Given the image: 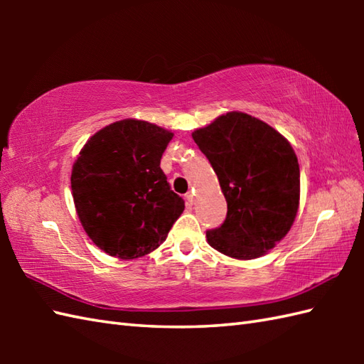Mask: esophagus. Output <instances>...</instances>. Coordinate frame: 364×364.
I'll return each mask as SVG.
<instances>
[{
    "label": "esophagus",
    "mask_w": 364,
    "mask_h": 364,
    "mask_svg": "<svg viewBox=\"0 0 364 364\" xmlns=\"http://www.w3.org/2000/svg\"><path fill=\"white\" fill-rule=\"evenodd\" d=\"M186 202H188V205H194V202H196L194 192H188V194H186Z\"/></svg>",
    "instance_id": "obj_1"
}]
</instances>
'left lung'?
<instances>
[{
    "label": "left lung",
    "mask_w": 364,
    "mask_h": 364,
    "mask_svg": "<svg viewBox=\"0 0 364 364\" xmlns=\"http://www.w3.org/2000/svg\"><path fill=\"white\" fill-rule=\"evenodd\" d=\"M227 200V218L208 230L213 249L259 258L288 235L299 210L300 170L291 144L262 120L227 112L192 133Z\"/></svg>",
    "instance_id": "left-lung-1"
}]
</instances>
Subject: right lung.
I'll return each instance as SVG.
<instances>
[{
	"label": "right lung",
	"mask_w": 364,
	"mask_h": 364,
	"mask_svg": "<svg viewBox=\"0 0 364 364\" xmlns=\"http://www.w3.org/2000/svg\"><path fill=\"white\" fill-rule=\"evenodd\" d=\"M173 133L125 119L92 136L72 168V194L87 236L111 257H144L184 211L159 167Z\"/></svg>",
	"instance_id": "1"
}]
</instances>
